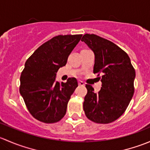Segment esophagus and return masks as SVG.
<instances>
[{
  "instance_id": "1",
  "label": "esophagus",
  "mask_w": 150,
  "mask_h": 150,
  "mask_svg": "<svg viewBox=\"0 0 150 150\" xmlns=\"http://www.w3.org/2000/svg\"><path fill=\"white\" fill-rule=\"evenodd\" d=\"M78 84H79V86H84L85 85L84 83L81 81H78Z\"/></svg>"
}]
</instances>
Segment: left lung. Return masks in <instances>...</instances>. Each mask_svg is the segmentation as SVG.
I'll use <instances>...</instances> for the list:
<instances>
[{
  "instance_id": "left-lung-1",
  "label": "left lung",
  "mask_w": 150,
  "mask_h": 150,
  "mask_svg": "<svg viewBox=\"0 0 150 150\" xmlns=\"http://www.w3.org/2000/svg\"><path fill=\"white\" fill-rule=\"evenodd\" d=\"M83 41L93 51V73L102 82L98 93L86 85L83 110L88 119L107 124L117 120L128 107L134 93L136 73L128 54L112 42L94 34H85Z\"/></svg>"
}]
</instances>
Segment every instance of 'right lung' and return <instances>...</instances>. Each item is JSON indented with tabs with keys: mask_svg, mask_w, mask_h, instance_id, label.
<instances>
[{
	"mask_svg": "<svg viewBox=\"0 0 150 150\" xmlns=\"http://www.w3.org/2000/svg\"><path fill=\"white\" fill-rule=\"evenodd\" d=\"M82 35L55 36L37 48L28 59L20 76L19 92L33 117L45 123L59 121L66 114L71 95L78 87L76 78L55 81Z\"/></svg>",
	"mask_w": 150,
	"mask_h": 150,
	"instance_id": "right-lung-1",
	"label": "right lung"
}]
</instances>
